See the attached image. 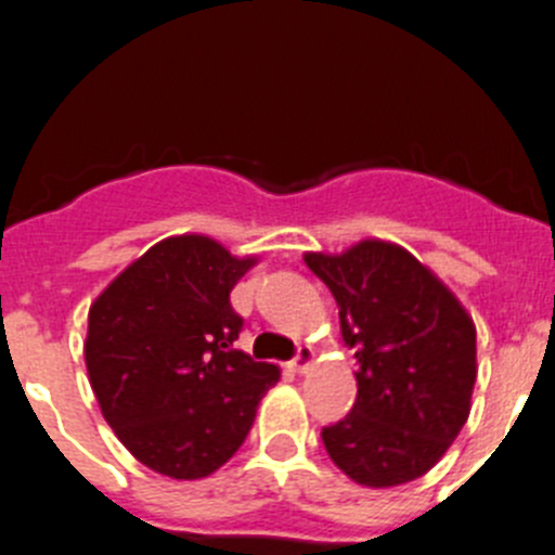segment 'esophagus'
Segmentation results:
<instances>
[{"instance_id":"1","label":"esophagus","mask_w":555,"mask_h":555,"mask_svg":"<svg viewBox=\"0 0 555 555\" xmlns=\"http://www.w3.org/2000/svg\"><path fill=\"white\" fill-rule=\"evenodd\" d=\"M311 361H313V350L311 347H300V350H297V356L292 358V370L294 372H306L308 366H311Z\"/></svg>"}]
</instances>
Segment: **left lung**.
<instances>
[{"label":"left lung","mask_w":555,"mask_h":555,"mask_svg":"<svg viewBox=\"0 0 555 555\" xmlns=\"http://www.w3.org/2000/svg\"><path fill=\"white\" fill-rule=\"evenodd\" d=\"M306 263L338 306L358 358L350 414L322 428L338 469L364 487H397L428 473L469 416L475 325L453 292L409 249L361 242Z\"/></svg>","instance_id":"left-lung-1"}]
</instances>
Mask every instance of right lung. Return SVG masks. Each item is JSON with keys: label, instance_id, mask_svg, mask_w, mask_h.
I'll list each match as a JSON object with an SVG mask.
<instances>
[{"label": "right lung", "instance_id": "right-lung-1", "mask_svg": "<svg viewBox=\"0 0 555 555\" xmlns=\"http://www.w3.org/2000/svg\"><path fill=\"white\" fill-rule=\"evenodd\" d=\"M255 258L208 235H171L88 311L86 366L102 416L141 464L178 480L217 473L242 448L278 366L235 350L230 292Z\"/></svg>", "mask_w": 555, "mask_h": 555}]
</instances>
